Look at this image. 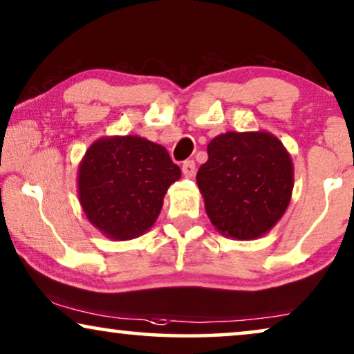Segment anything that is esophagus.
<instances>
[{
	"label": "esophagus",
	"mask_w": 354,
	"mask_h": 354,
	"mask_svg": "<svg viewBox=\"0 0 354 354\" xmlns=\"http://www.w3.org/2000/svg\"><path fill=\"white\" fill-rule=\"evenodd\" d=\"M183 174L186 178H192L196 174V163L192 160H187V162L183 163Z\"/></svg>",
	"instance_id": "esophagus-1"
}]
</instances>
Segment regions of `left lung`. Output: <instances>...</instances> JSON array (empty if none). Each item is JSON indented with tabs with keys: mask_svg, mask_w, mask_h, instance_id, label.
Wrapping results in <instances>:
<instances>
[{
	"mask_svg": "<svg viewBox=\"0 0 354 354\" xmlns=\"http://www.w3.org/2000/svg\"><path fill=\"white\" fill-rule=\"evenodd\" d=\"M197 171L212 225L226 238L251 241L279 223L295 186L291 155L267 131L216 136Z\"/></svg>",
	"mask_w": 354,
	"mask_h": 354,
	"instance_id": "left-lung-1",
	"label": "left lung"
}]
</instances>
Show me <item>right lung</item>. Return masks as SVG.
Returning a JSON list of instances; mask_svg holds the SVG:
<instances>
[{"mask_svg":"<svg viewBox=\"0 0 354 354\" xmlns=\"http://www.w3.org/2000/svg\"><path fill=\"white\" fill-rule=\"evenodd\" d=\"M180 178V167L163 145L140 136H106L79 165V202L98 232L128 241L152 228L168 187Z\"/></svg>","mask_w":354,"mask_h":354,"instance_id":"right-lung-1","label":"right lung"}]
</instances>
